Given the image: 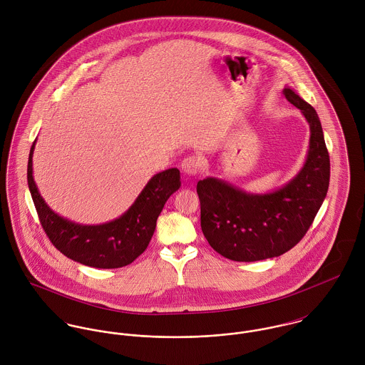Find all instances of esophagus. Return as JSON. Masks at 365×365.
Returning <instances> with one entry per match:
<instances>
[{
	"label": "esophagus",
	"instance_id": "1",
	"mask_svg": "<svg viewBox=\"0 0 365 365\" xmlns=\"http://www.w3.org/2000/svg\"><path fill=\"white\" fill-rule=\"evenodd\" d=\"M200 168H201V163L197 156L185 157L181 161V170H182V173H185L188 175H197Z\"/></svg>",
	"mask_w": 365,
	"mask_h": 365
}]
</instances>
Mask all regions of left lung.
<instances>
[{"label":"left lung","mask_w":365,"mask_h":365,"mask_svg":"<svg viewBox=\"0 0 365 365\" xmlns=\"http://www.w3.org/2000/svg\"><path fill=\"white\" fill-rule=\"evenodd\" d=\"M284 96L301 109L311 129L299 173L265 194L246 192L215 177L197 184L202 233L210 247L229 260H265L291 250L307 235L327 194L330 158L319 116L292 88H284Z\"/></svg>","instance_id":"obj_1"}]
</instances>
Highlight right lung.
<instances>
[{"instance_id": "add662e5", "label": "right lung", "mask_w": 365, "mask_h": 365, "mask_svg": "<svg viewBox=\"0 0 365 365\" xmlns=\"http://www.w3.org/2000/svg\"><path fill=\"white\" fill-rule=\"evenodd\" d=\"M34 142L28 160V185L41 225L66 257L94 268H119L136 260L149 246L160 212L180 188V171L153 175L123 215L103 225H80L57 215L42 198L34 180Z\"/></svg>"}]
</instances>
